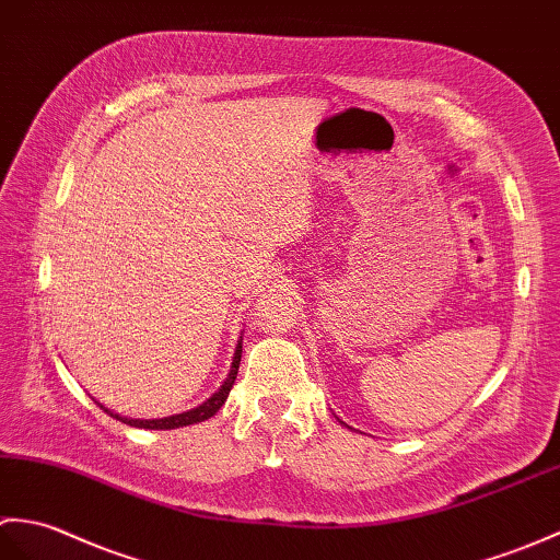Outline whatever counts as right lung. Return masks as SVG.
<instances>
[{
	"instance_id": "1",
	"label": "right lung",
	"mask_w": 560,
	"mask_h": 560,
	"mask_svg": "<svg viewBox=\"0 0 560 560\" xmlns=\"http://www.w3.org/2000/svg\"><path fill=\"white\" fill-rule=\"evenodd\" d=\"M240 362H242V342L237 345V352H234L232 369H230L228 381L220 385L218 393H215L213 397H210V400H206L203 405H198L196 409H189V412H182V415H175V417H165V419H124V417H119V415H112L109 409H105L103 405H101V407L105 409V412H107L109 417H115V419L124 421V424L136 427V429H177V427H189V424H196V421L210 419V417H213V415L218 412V409H220L222 405H225L228 395H230L232 385H234V378H237Z\"/></svg>"
}]
</instances>
